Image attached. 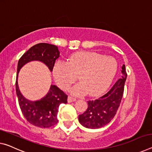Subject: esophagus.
<instances>
[{"instance_id":"obj_1","label":"esophagus","mask_w":152,"mask_h":152,"mask_svg":"<svg viewBox=\"0 0 152 152\" xmlns=\"http://www.w3.org/2000/svg\"><path fill=\"white\" fill-rule=\"evenodd\" d=\"M76 99V98H74L72 97H70V96H69L68 97H67V102L68 103H71V102H75Z\"/></svg>"}]
</instances>
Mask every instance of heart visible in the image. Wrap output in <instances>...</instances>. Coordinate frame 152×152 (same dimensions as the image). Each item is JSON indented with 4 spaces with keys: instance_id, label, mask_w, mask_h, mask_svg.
I'll list each match as a JSON object with an SVG mask.
<instances>
[{
    "instance_id": "b5f03b06",
    "label": "heart",
    "mask_w": 152,
    "mask_h": 152,
    "mask_svg": "<svg viewBox=\"0 0 152 152\" xmlns=\"http://www.w3.org/2000/svg\"><path fill=\"white\" fill-rule=\"evenodd\" d=\"M117 61L111 56L93 52H78L72 54L67 62L57 61L53 73L60 88L67 89L76 79L79 83L71 88L73 95L88 93L97 96L103 92L116 74Z\"/></svg>"
}]
</instances>
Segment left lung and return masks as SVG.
<instances>
[{"label":"left lung","instance_id":"1","mask_svg":"<svg viewBox=\"0 0 152 152\" xmlns=\"http://www.w3.org/2000/svg\"><path fill=\"white\" fill-rule=\"evenodd\" d=\"M122 78L118 79L107 93L97 99L88 102V107L79 115V122L86 128L99 129L110 123L116 114L124 93L126 79L125 65L122 66Z\"/></svg>","mask_w":152,"mask_h":152}]
</instances>
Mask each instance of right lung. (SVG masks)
I'll return each mask as SVG.
<instances>
[{
    "label": "right lung",
    "mask_w": 152,
    "mask_h": 152,
    "mask_svg": "<svg viewBox=\"0 0 152 152\" xmlns=\"http://www.w3.org/2000/svg\"><path fill=\"white\" fill-rule=\"evenodd\" d=\"M60 52L57 46L48 43H38L28 50L21 57L18 64L16 76V94L21 112L25 118L34 126L49 128L58 122L57 114L61 103H67V96L57 86L50 85L45 97L37 101L26 99L20 92L18 85L19 72L23 66L30 61H38L45 64L53 71Z\"/></svg>",
    "instance_id": "right-lung-1"
}]
</instances>
